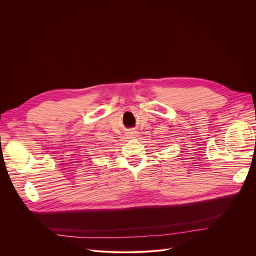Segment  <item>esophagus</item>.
Masks as SVG:
<instances>
[{
  "label": "esophagus",
  "mask_w": 256,
  "mask_h": 256,
  "mask_svg": "<svg viewBox=\"0 0 256 256\" xmlns=\"http://www.w3.org/2000/svg\"><path fill=\"white\" fill-rule=\"evenodd\" d=\"M136 134H138V132H130V136H132V138H134V136H136Z\"/></svg>",
  "instance_id": "1"
}]
</instances>
